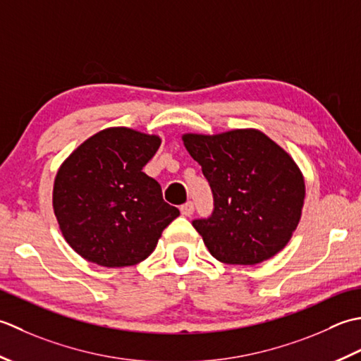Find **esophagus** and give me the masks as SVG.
<instances>
[{
  "mask_svg": "<svg viewBox=\"0 0 361 361\" xmlns=\"http://www.w3.org/2000/svg\"><path fill=\"white\" fill-rule=\"evenodd\" d=\"M193 212H195V204L191 202V201H188V202H185V204H182L180 205V213L183 216H190V215H193Z\"/></svg>",
  "mask_w": 361,
  "mask_h": 361,
  "instance_id": "1",
  "label": "esophagus"
}]
</instances>
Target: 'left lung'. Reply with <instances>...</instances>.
Listing matches in <instances>:
<instances>
[{
  "mask_svg": "<svg viewBox=\"0 0 361 361\" xmlns=\"http://www.w3.org/2000/svg\"><path fill=\"white\" fill-rule=\"evenodd\" d=\"M182 140L212 188V215L193 219L210 254L223 263L257 264L282 251L305 197L302 173L288 154L255 129Z\"/></svg>",
  "mask_w": 361,
  "mask_h": 361,
  "instance_id": "1",
  "label": "left lung"
}]
</instances>
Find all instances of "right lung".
Instances as JSON below:
<instances>
[{"label": "right lung", "mask_w": 361, "mask_h": 361, "mask_svg": "<svg viewBox=\"0 0 361 361\" xmlns=\"http://www.w3.org/2000/svg\"><path fill=\"white\" fill-rule=\"evenodd\" d=\"M159 146L157 135L109 128L59 168L54 215L63 238L85 260L107 268L140 263L179 216L161 197L160 183L143 173Z\"/></svg>", "instance_id": "1"}]
</instances>
